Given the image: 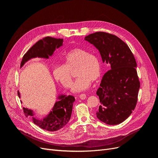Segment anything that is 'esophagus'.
Masks as SVG:
<instances>
[{"label": "esophagus", "mask_w": 158, "mask_h": 158, "mask_svg": "<svg viewBox=\"0 0 158 158\" xmlns=\"http://www.w3.org/2000/svg\"><path fill=\"white\" fill-rule=\"evenodd\" d=\"M79 98H80L81 99H85V98H86V95H85V94H80Z\"/></svg>", "instance_id": "1"}]
</instances>
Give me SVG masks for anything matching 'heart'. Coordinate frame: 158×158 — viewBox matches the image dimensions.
<instances>
[{"mask_svg": "<svg viewBox=\"0 0 158 158\" xmlns=\"http://www.w3.org/2000/svg\"><path fill=\"white\" fill-rule=\"evenodd\" d=\"M64 65L56 66L52 71L55 79L66 88L71 87L73 78L70 71L76 67L78 76L72 88L73 92H81L90 86L92 81L101 76V63L98 57L82 48H74L64 56Z\"/></svg>", "mask_w": 158, "mask_h": 158, "instance_id": "heart-1", "label": "heart"}]
</instances>
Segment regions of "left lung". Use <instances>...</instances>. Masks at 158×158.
<instances>
[{
	"mask_svg": "<svg viewBox=\"0 0 158 158\" xmlns=\"http://www.w3.org/2000/svg\"><path fill=\"white\" fill-rule=\"evenodd\" d=\"M84 40L99 51L103 63L111 66L96 92L101 103L97 117L107 125H118L131 115L137 103L140 85L135 56L125 42L110 33L95 32Z\"/></svg>",
	"mask_w": 158,
	"mask_h": 158,
	"instance_id": "obj_1",
	"label": "left lung"
}]
</instances>
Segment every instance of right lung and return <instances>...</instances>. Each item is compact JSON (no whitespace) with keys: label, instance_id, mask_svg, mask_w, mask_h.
Here are the masks:
<instances>
[{"label":"right lung","instance_id":"obj_1","mask_svg":"<svg viewBox=\"0 0 158 158\" xmlns=\"http://www.w3.org/2000/svg\"><path fill=\"white\" fill-rule=\"evenodd\" d=\"M63 39H56L51 37H46L38 41L35 45L27 51L23 55L20 68L29 60L33 58H44L48 59L54 53L56 49L63 45ZM18 97L20 98V94L18 92ZM59 100L55 102L53 107L48 114L42 118L34 117V113L31 109L23 107V112L26 117H32V121L38 127L47 131H56L63 128L70 121L73 103L75 98L73 95H59Z\"/></svg>","mask_w":158,"mask_h":158}]
</instances>
